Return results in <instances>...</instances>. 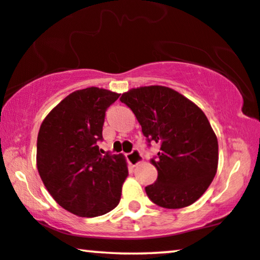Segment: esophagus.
Listing matches in <instances>:
<instances>
[{"label": "esophagus", "instance_id": "esophagus-1", "mask_svg": "<svg viewBox=\"0 0 260 260\" xmlns=\"http://www.w3.org/2000/svg\"><path fill=\"white\" fill-rule=\"evenodd\" d=\"M126 159L131 166H137L138 163H141L142 161V155L140 150H138V149H133V151L126 154Z\"/></svg>", "mask_w": 260, "mask_h": 260}]
</instances>
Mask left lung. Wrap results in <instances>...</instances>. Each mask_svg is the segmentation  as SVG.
Returning a JSON list of instances; mask_svg holds the SVG:
<instances>
[{
    "mask_svg": "<svg viewBox=\"0 0 260 260\" xmlns=\"http://www.w3.org/2000/svg\"><path fill=\"white\" fill-rule=\"evenodd\" d=\"M135 113L147 138L159 144L151 163L157 180L145 187L161 207L194 204L212 183L218 168V140L207 117L193 102L166 86H144L119 99Z\"/></svg>",
    "mask_w": 260,
    "mask_h": 260,
    "instance_id": "1",
    "label": "left lung"
}]
</instances>
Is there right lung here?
I'll return each instance as SVG.
<instances>
[{
    "mask_svg": "<svg viewBox=\"0 0 260 260\" xmlns=\"http://www.w3.org/2000/svg\"><path fill=\"white\" fill-rule=\"evenodd\" d=\"M119 94L98 87L74 91L42 122L37 166L52 198L73 214L94 218L119 204L127 176L123 155L99 150L105 112Z\"/></svg>",
    "mask_w": 260,
    "mask_h": 260,
    "instance_id": "obj_1",
    "label": "right lung"
}]
</instances>
